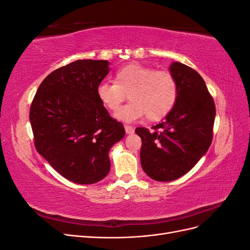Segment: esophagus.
<instances>
[{
	"label": "esophagus",
	"mask_w": 250,
	"mask_h": 250,
	"mask_svg": "<svg viewBox=\"0 0 250 250\" xmlns=\"http://www.w3.org/2000/svg\"><path fill=\"white\" fill-rule=\"evenodd\" d=\"M125 131L127 134H130V133H133L134 132V128L130 125H125Z\"/></svg>",
	"instance_id": "1"
}]
</instances>
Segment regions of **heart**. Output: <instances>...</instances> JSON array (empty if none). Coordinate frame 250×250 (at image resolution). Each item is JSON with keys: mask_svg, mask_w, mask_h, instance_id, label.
<instances>
[{"mask_svg": "<svg viewBox=\"0 0 250 250\" xmlns=\"http://www.w3.org/2000/svg\"><path fill=\"white\" fill-rule=\"evenodd\" d=\"M127 95L131 101L116 113L118 120L133 122L146 116L155 122L174 107L178 84L170 72L132 62L120 67L113 82L103 81L97 87L98 99L111 111L119 110Z\"/></svg>", "mask_w": 250, "mask_h": 250, "instance_id": "b5f03b06", "label": "heart"}]
</instances>
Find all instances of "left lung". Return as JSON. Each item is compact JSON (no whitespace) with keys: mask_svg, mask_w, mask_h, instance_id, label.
<instances>
[{"mask_svg":"<svg viewBox=\"0 0 250 250\" xmlns=\"http://www.w3.org/2000/svg\"><path fill=\"white\" fill-rule=\"evenodd\" d=\"M178 84L177 101L153 130L138 127L142 139L141 165L156 181L175 180L207 153L213 140L216 107L200 75L180 62L170 65Z\"/></svg>","mask_w":250,"mask_h":250,"instance_id":"8db88e82","label":"left lung"}]
</instances>
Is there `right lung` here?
Listing matches in <instances>:
<instances>
[{
	"label": "right lung",
	"instance_id": "obj_1",
	"mask_svg": "<svg viewBox=\"0 0 250 250\" xmlns=\"http://www.w3.org/2000/svg\"><path fill=\"white\" fill-rule=\"evenodd\" d=\"M107 60L79 59L43 79L30 107L35 148L60 175L92 185L110 170L109 150L122 140V123L109 116L97 87Z\"/></svg>",
	"mask_w": 250,
	"mask_h": 250
}]
</instances>
